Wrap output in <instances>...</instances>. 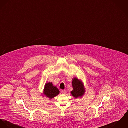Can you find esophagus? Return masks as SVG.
I'll list each match as a JSON object with an SVG mask.
<instances>
[{"label":"esophagus","instance_id":"obj_1","mask_svg":"<svg viewBox=\"0 0 128 128\" xmlns=\"http://www.w3.org/2000/svg\"><path fill=\"white\" fill-rule=\"evenodd\" d=\"M61 93H62V94H66L67 91H66L65 90H61Z\"/></svg>","mask_w":128,"mask_h":128}]
</instances>
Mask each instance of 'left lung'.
<instances>
[{"mask_svg": "<svg viewBox=\"0 0 128 128\" xmlns=\"http://www.w3.org/2000/svg\"><path fill=\"white\" fill-rule=\"evenodd\" d=\"M73 90L71 91L72 96L75 98H82L85 93V90L84 84L80 80L74 78L72 80Z\"/></svg>", "mask_w": 128, "mask_h": 128, "instance_id": "obj_1", "label": "left lung"}]
</instances>
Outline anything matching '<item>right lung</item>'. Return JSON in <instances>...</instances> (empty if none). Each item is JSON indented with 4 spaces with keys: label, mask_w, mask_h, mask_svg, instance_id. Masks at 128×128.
<instances>
[{
    "label": "right lung",
    "mask_w": 128,
    "mask_h": 128,
    "mask_svg": "<svg viewBox=\"0 0 128 128\" xmlns=\"http://www.w3.org/2000/svg\"><path fill=\"white\" fill-rule=\"evenodd\" d=\"M60 93L56 86H54L52 82L46 84L44 89V94L50 99H52L57 96Z\"/></svg>",
    "instance_id": "add662e5"
}]
</instances>
